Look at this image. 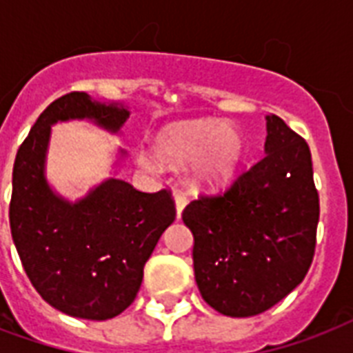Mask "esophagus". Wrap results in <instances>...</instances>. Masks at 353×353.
<instances>
[{
	"label": "esophagus",
	"instance_id": "34e87169",
	"mask_svg": "<svg viewBox=\"0 0 353 353\" xmlns=\"http://www.w3.org/2000/svg\"><path fill=\"white\" fill-rule=\"evenodd\" d=\"M188 198L185 192H176V212H177V218H181V212L185 209V205H187Z\"/></svg>",
	"mask_w": 353,
	"mask_h": 353
}]
</instances>
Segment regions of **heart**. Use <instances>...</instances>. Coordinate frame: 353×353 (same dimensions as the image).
I'll return each mask as SVG.
<instances>
[{"label": "heart", "instance_id": "b5f03b06", "mask_svg": "<svg viewBox=\"0 0 353 353\" xmlns=\"http://www.w3.org/2000/svg\"><path fill=\"white\" fill-rule=\"evenodd\" d=\"M154 152L168 165H183L196 159L194 176L207 185L225 181L243 154L241 135L220 121H187L163 128L154 139ZM143 166H154L152 157H139Z\"/></svg>", "mask_w": 353, "mask_h": 353}]
</instances>
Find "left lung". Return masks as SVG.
Returning a JSON list of instances; mask_svg holds the SVG:
<instances>
[{
    "mask_svg": "<svg viewBox=\"0 0 353 353\" xmlns=\"http://www.w3.org/2000/svg\"><path fill=\"white\" fill-rule=\"evenodd\" d=\"M319 210L310 146L269 115L262 159L227 190L201 194L183 210L205 302L229 317H251L290 295L313 262Z\"/></svg>",
    "mask_w": 353,
    "mask_h": 353,
    "instance_id": "8db88e82",
    "label": "left lung"
}]
</instances>
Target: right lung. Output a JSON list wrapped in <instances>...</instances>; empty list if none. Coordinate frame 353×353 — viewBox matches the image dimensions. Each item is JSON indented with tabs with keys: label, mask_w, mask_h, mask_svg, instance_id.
<instances>
[{
	"label": "right lung",
	"mask_w": 353,
	"mask_h": 353,
	"mask_svg": "<svg viewBox=\"0 0 353 353\" xmlns=\"http://www.w3.org/2000/svg\"><path fill=\"white\" fill-rule=\"evenodd\" d=\"M128 115L122 104L68 93L41 112L14 161L8 207L14 245L41 299L71 317L106 321L124 312L137 296L144 263L176 220L168 188L141 192L112 177L79 203H69L47 185L51 124L91 119L119 132Z\"/></svg>",
	"instance_id": "add662e5"
}]
</instances>
